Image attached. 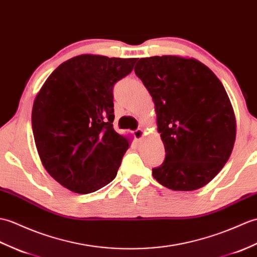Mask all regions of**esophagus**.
Instances as JSON below:
<instances>
[{"label": "esophagus", "mask_w": 257, "mask_h": 257, "mask_svg": "<svg viewBox=\"0 0 257 257\" xmlns=\"http://www.w3.org/2000/svg\"><path fill=\"white\" fill-rule=\"evenodd\" d=\"M134 136L136 137V139H138V140H141L142 138H143V131H142V129H137V130H135L134 131Z\"/></svg>", "instance_id": "esophagus-1"}]
</instances>
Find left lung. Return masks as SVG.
I'll return each instance as SVG.
<instances>
[{
    "instance_id": "left-lung-1",
    "label": "left lung",
    "mask_w": 257,
    "mask_h": 257,
    "mask_svg": "<svg viewBox=\"0 0 257 257\" xmlns=\"http://www.w3.org/2000/svg\"><path fill=\"white\" fill-rule=\"evenodd\" d=\"M135 73L153 98L166 152L153 177L173 190L205 186L235 141L234 111L222 83L205 64L177 56L142 58Z\"/></svg>"
}]
</instances>
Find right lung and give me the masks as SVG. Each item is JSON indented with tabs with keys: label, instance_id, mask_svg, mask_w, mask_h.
<instances>
[{
	"label": "right lung",
	"instance_id": "1",
	"mask_svg": "<svg viewBox=\"0 0 257 257\" xmlns=\"http://www.w3.org/2000/svg\"><path fill=\"white\" fill-rule=\"evenodd\" d=\"M136 62V58L74 57L53 71L36 96V148L44 168L65 188L89 194L116 177L129 143L112 128V89Z\"/></svg>",
	"mask_w": 257,
	"mask_h": 257
}]
</instances>
